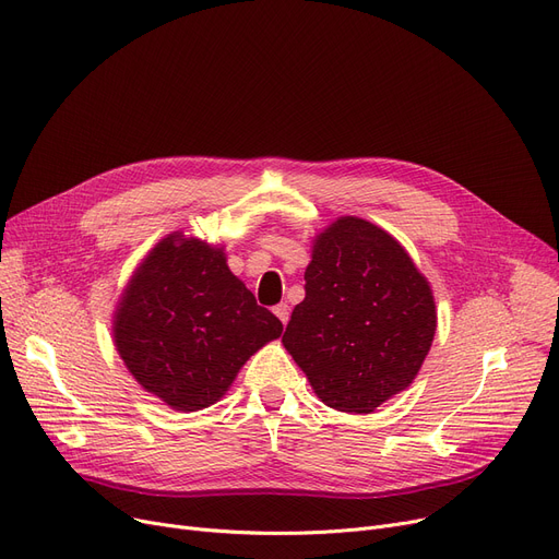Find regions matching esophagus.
I'll list each match as a JSON object with an SVG mask.
<instances>
[{"mask_svg": "<svg viewBox=\"0 0 559 559\" xmlns=\"http://www.w3.org/2000/svg\"><path fill=\"white\" fill-rule=\"evenodd\" d=\"M274 314L283 321V324H287V319H289V306H287V304H278V306L274 308Z\"/></svg>", "mask_w": 559, "mask_h": 559, "instance_id": "esophagus-1", "label": "esophagus"}]
</instances>
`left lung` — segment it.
<instances>
[{
    "label": "left lung",
    "mask_w": 559,
    "mask_h": 559,
    "mask_svg": "<svg viewBox=\"0 0 559 559\" xmlns=\"http://www.w3.org/2000/svg\"><path fill=\"white\" fill-rule=\"evenodd\" d=\"M435 331L430 283L388 230L346 215L314 235L283 346L329 407L369 415L407 390Z\"/></svg>",
    "instance_id": "1"
}]
</instances>
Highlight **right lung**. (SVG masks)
Instances as JSON below:
<instances>
[{"instance_id":"add662e5","label":"right lung","mask_w":559,"mask_h":559,"mask_svg":"<svg viewBox=\"0 0 559 559\" xmlns=\"http://www.w3.org/2000/svg\"><path fill=\"white\" fill-rule=\"evenodd\" d=\"M283 324L235 276L224 247L174 230L142 258L112 312L138 385L179 413L217 403Z\"/></svg>"}]
</instances>
